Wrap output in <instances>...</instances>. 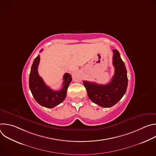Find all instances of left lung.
<instances>
[{
  "instance_id": "8db88e82",
  "label": "left lung",
  "mask_w": 156,
  "mask_h": 156,
  "mask_svg": "<svg viewBox=\"0 0 156 156\" xmlns=\"http://www.w3.org/2000/svg\"><path fill=\"white\" fill-rule=\"evenodd\" d=\"M114 75L110 83L98 84L96 83L83 81L87 96L94 103L102 107H110L117 104L125 94L128 86L127 72L125 63L119 52L113 51Z\"/></svg>"
}]
</instances>
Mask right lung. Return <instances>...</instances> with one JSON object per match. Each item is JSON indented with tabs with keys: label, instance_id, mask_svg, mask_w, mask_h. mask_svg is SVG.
Masks as SVG:
<instances>
[{
	"label": "right lung",
	"instance_id": "1",
	"mask_svg": "<svg viewBox=\"0 0 156 156\" xmlns=\"http://www.w3.org/2000/svg\"><path fill=\"white\" fill-rule=\"evenodd\" d=\"M40 56L38 55L31 66L29 79L30 89L38 104L46 108H53L62 103L65 99L67 88L72 80V76L69 73H65L62 90L54 91L45 84L38 74L37 68Z\"/></svg>",
	"mask_w": 156,
	"mask_h": 156
}]
</instances>
